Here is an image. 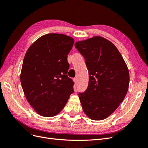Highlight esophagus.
Wrapping results in <instances>:
<instances>
[{
  "label": "esophagus",
  "instance_id": "34e87169",
  "mask_svg": "<svg viewBox=\"0 0 148 148\" xmlns=\"http://www.w3.org/2000/svg\"><path fill=\"white\" fill-rule=\"evenodd\" d=\"M73 82H75V84H76V83H77V82H78V79H77V78H73Z\"/></svg>",
  "mask_w": 148,
  "mask_h": 148
}]
</instances>
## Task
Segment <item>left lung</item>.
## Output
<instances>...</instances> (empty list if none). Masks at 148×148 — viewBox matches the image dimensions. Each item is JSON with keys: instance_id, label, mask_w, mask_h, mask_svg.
Here are the masks:
<instances>
[{"instance_id": "8db88e82", "label": "left lung", "mask_w": 148, "mask_h": 148, "mask_svg": "<svg viewBox=\"0 0 148 148\" xmlns=\"http://www.w3.org/2000/svg\"><path fill=\"white\" fill-rule=\"evenodd\" d=\"M89 72L87 89L78 96L84 112L92 120L105 119L117 109L128 89L130 75L114 44L95 36L75 44Z\"/></svg>"}]
</instances>
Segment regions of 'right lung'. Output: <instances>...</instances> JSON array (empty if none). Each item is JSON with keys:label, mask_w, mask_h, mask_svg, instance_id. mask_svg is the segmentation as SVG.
Returning a JSON list of instances; mask_svg holds the SVG:
<instances>
[{"label": "right lung", "mask_w": 148, "mask_h": 148, "mask_svg": "<svg viewBox=\"0 0 148 148\" xmlns=\"http://www.w3.org/2000/svg\"><path fill=\"white\" fill-rule=\"evenodd\" d=\"M73 43L66 35L47 34L26 53L20 75L22 88L31 106L43 117L59 114L74 91V82L67 76V57Z\"/></svg>", "instance_id": "right-lung-1"}]
</instances>
